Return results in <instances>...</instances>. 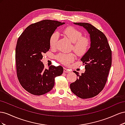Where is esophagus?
<instances>
[{
	"label": "esophagus",
	"mask_w": 125,
	"mask_h": 125,
	"mask_svg": "<svg viewBox=\"0 0 125 125\" xmlns=\"http://www.w3.org/2000/svg\"><path fill=\"white\" fill-rule=\"evenodd\" d=\"M63 72H64V73H69L70 71H69L67 69H66L65 68L63 69Z\"/></svg>",
	"instance_id": "esophagus-1"
}]
</instances>
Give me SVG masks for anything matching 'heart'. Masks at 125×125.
Here are the masks:
<instances>
[{
	"label": "heart",
	"instance_id": "1",
	"mask_svg": "<svg viewBox=\"0 0 125 125\" xmlns=\"http://www.w3.org/2000/svg\"><path fill=\"white\" fill-rule=\"evenodd\" d=\"M63 33L73 43V50L77 54L83 55L88 51L90 45L89 40L86 37H82V34L80 31L72 26H69L63 30ZM58 37L59 34L57 32L53 33L51 35L49 41L51 48H55L56 47ZM56 58L62 63L69 65L74 60V55L60 53L57 56Z\"/></svg>",
	"mask_w": 125,
	"mask_h": 125
}]
</instances>
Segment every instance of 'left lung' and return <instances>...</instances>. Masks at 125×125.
<instances>
[{"label":"left lung","mask_w":125,"mask_h":125,"mask_svg":"<svg viewBox=\"0 0 125 125\" xmlns=\"http://www.w3.org/2000/svg\"><path fill=\"white\" fill-rule=\"evenodd\" d=\"M73 24L83 27L90 34V47L81 60L85 71L70 84L71 91L81 99L94 97L102 91L106 83L112 65V51L104 34L88 23Z\"/></svg>","instance_id":"1"}]
</instances>
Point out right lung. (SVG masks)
<instances>
[{"mask_svg": "<svg viewBox=\"0 0 125 125\" xmlns=\"http://www.w3.org/2000/svg\"><path fill=\"white\" fill-rule=\"evenodd\" d=\"M64 24L54 20L41 21L28 26L18 40L17 77L22 86L33 95H41L51 91L55 84V78L63 73L61 66L52 65L48 69H44L41 60L43 54L50 50L51 35Z\"/></svg>", "mask_w": 125, "mask_h": 125, "instance_id": "right-lung-1", "label": "right lung"}]
</instances>
